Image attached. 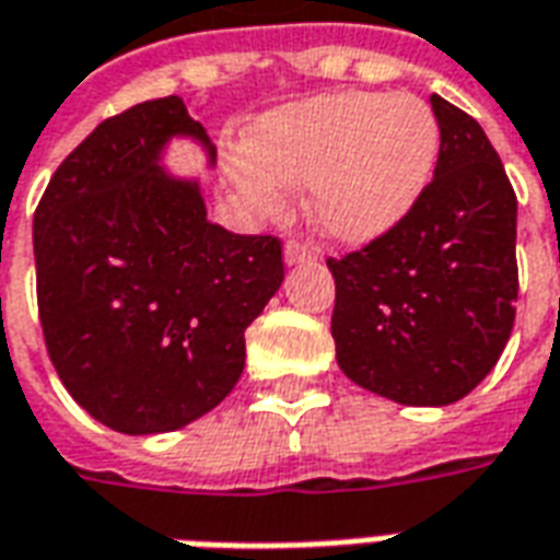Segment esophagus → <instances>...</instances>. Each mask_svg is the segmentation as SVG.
I'll return each mask as SVG.
<instances>
[{
    "mask_svg": "<svg viewBox=\"0 0 560 560\" xmlns=\"http://www.w3.org/2000/svg\"><path fill=\"white\" fill-rule=\"evenodd\" d=\"M315 260V252H312V245L300 243V240H291V243L284 245V264L288 267H296V264H312Z\"/></svg>",
    "mask_w": 560,
    "mask_h": 560,
    "instance_id": "34e87169",
    "label": "esophagus"
}]
</instances>
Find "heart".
<instances>
[{"label": "heart", "instance_id": "obj_1", "mask_svg": "<svg viewBox=\"0 0 560 560\" xmlns=\"http://www.w3.org/2000/svg\"><path fill=\"white\" fill-rule=\"evenodd\" d=\"M438 155L441 126L422 98L332 92L267 116L231 171L264 212H279L284 185L312 188L317 231L363 245L417 207Z\"/></svg>", "mask_w": 560, "mask_h": 560}]
</instances>
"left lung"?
Masks as SVG:
<instances>
[{"mask_svg":"<svg viewBox=\"0 0 560 560\" xmlns=\"http://www.w3.org/2000/svg\"><path fill=\"white\" fill-rule=\"evenodd\" d=\"M434 179L405 219L329 257L332 339L345 375L384 399H465L504 353L518 296L516 191L480 122L432 95Z\"/></svg>","mask_w":560,"mask_h":560,"instance_id":"1","label":"left lung"}]
</instances>
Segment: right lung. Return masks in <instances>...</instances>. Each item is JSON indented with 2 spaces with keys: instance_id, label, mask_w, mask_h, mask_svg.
<instances>
[{
  "instance_id": "1",
  "label": "right lung",
  "mask_w": 560,
  "mask_h": 560,
  "mask_svg": "<svg viewBox=\"0 0 560 560\" xmlns=\"http://www.w3.org/2000/svg\"><path fill=\"white\" fill-rule=\"evenodd\" d=\"M171 138L215 159L179 95L104 119L56 167L32 224L56 375L122 434L212 411L243 375L245 329L284 279L279 236L212 224L197 179L161 167Z\"/></svg>"
}]
</instances>
